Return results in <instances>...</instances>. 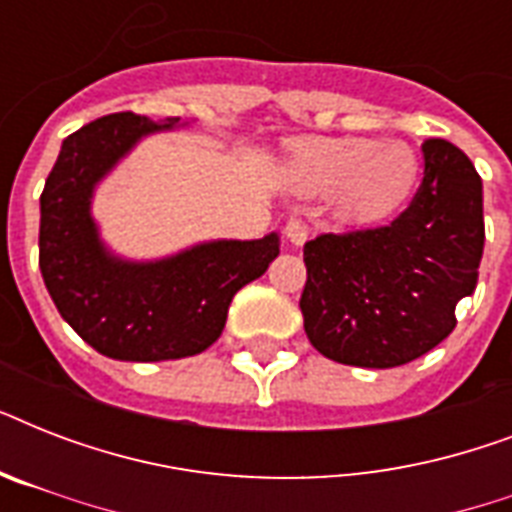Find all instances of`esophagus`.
Here are the masks:
<instances>
[{
	"label": "esophagus",
	"instance_id": "34e87169",
	"mask_svg": "<svg viewBox=\"0 0 512 512\" xmlns=\"http://www.w3.org/2000/svg\"><path fill=\"white\" fill-rule=\"evenodd\" d=\"M287 239L295 244V247H303L305 241H308V225L303 223V220H289L287 223Z\"/></svg>",
	"mask_w": 512,
	"mask_h": 512
}]
</instances>
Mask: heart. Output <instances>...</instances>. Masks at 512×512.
<instances>
[{
	"label": "heart",
	"instance_id": "heart-1",
	"mask_svg": "<svg viewBox=\"0 0 512 512\" xmlns=\"http://www.w3.org/2000/svg\"><path fill=\"white\" fill-rule=\"evenodd\" d=\"M284 175L308 196L335 191V212L345 223L372 225L409 201L420 156L406 140L308 138L289 148Z\"/></svg>",
	"mask_w": 512,
	"mask_h": 512
}]
</instances>
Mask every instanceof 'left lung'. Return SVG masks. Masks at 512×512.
I'll return each instance as SVG.
<instances>
[{"label":"left lung","mask_w":512,"mask_h":512,"mask_svg":"<svg viewBox=\"0 0 512 512\" xmlns=\"http://www.w3.org/2000/svg\"><path fill=\"white\" fill-rule=\"evenodd\" d=\"M409 207L382 228L321 233L303 249L305 335L337 364L390 369L425 356L457 327L484 255V185L449 140L422 143Z\"/></svg>","instance_id":"8db88e82"}]
</instances>
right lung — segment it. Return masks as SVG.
Segmentation results:
<instances>
[{"label": "right lung", "instance_id": "1", "mask_svg": "<svg viewBox=\"0 0 512 512\" xmlns=\"http://www.w3.org/2000/svg\"><path fill=\"white\" fill-rule=\"evenodd\" d=\"M177 124L130 111L84 124L63 140L39 199L44 287L76 335L116 361H170L207 350L223 335L233 295L279 255V233L204 241L146 263L108 252L92 220L95 185L140 138Z\"/></svg>", "mask_w": 512, "mask_h": 512}]
</instances>
